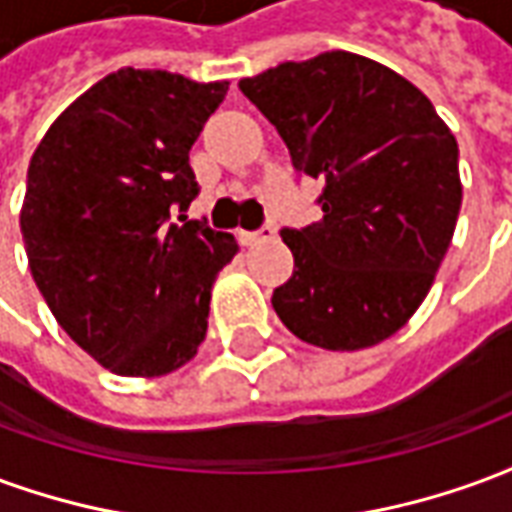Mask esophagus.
Returning a JSON list of instances; mask_svg holds the SVG:
<instances>
[{"instance_id":"esophagus-1","label":"esophagus","mask_w":512,"mask_h":512,"mask_svg":"<svg viewBox=\"0 0 512 512\" xmlns=\"http://www.w3.org/2000/svg\"><path fill=\"white\" fill-rule=\"evenodd\" d=\"M268 238H274V227H271V224H263L260 230H252V233H249V230H241V233H238V241L244 246L263 244Z\"/></svg>"}]
</instances>
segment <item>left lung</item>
Returning a JSON list of instances; mask_svg holds the SVG:
<instances>
[{"label": "left lung", "mask_w": 512, "mask_h": 512, "mask_svg": "<svg viewBox=\"0 0 512 512\" xmlns=\"http://www.w3.org/2000/svg\"><path fill=\"white\" fill-rule=\"evenodd\" d=\"M321 180L323 219L282 230L293 277L271 296L279 321L326 351H359L406 326L450 249L458 142L428 95L381 62L326 51L238 82Z\"/></svg>", "instance_id": "1"}]
</instances>
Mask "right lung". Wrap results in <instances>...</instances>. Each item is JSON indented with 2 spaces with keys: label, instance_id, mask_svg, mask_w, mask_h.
<instances>
[{
  "label": "right lung",
  "instance_id": "add662e5",
  "mask_svg": "<svg viewBox=\"0 0 512 512\" xmlns=\"http://www.w3.org/2000/svg\"><path fill=\"white\" fill-rule=\"evenodd\" d=\"M227 82L120 68L62 112L29 161V271L73 343L117 376L178 370L208 332L211 285L238 244L189 222V150ZM179 219H174V213Z\"/></svg>",
  "mask_w": 512,
  "mask_h": 512
}]
</instances>
